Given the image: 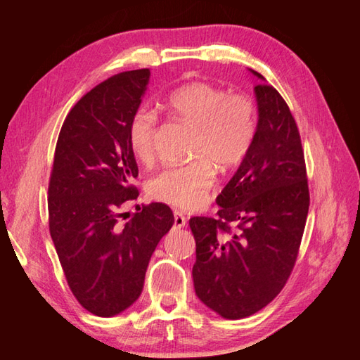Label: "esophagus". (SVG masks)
<instances>
[{
  "instance_id": "34e87169",
  "label": "esophagus",
  "mask_w": 360,
  "mask_h": 360,
  "mask_svg": "<svg viewBox=\"0 0 360 360\" xmlns=\"http://www.w3.org/2000/svg\"><path fill=\"white\" fill-rule=\"evenodd\" d=\"M186 224H187V219L184 217V213L179 210H174V229L186 227Z\"/></svg>"
}]
</instances>
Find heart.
I'll return each instance as SVG.
<instances>
[{
	"label": "heart",
	"instance_id": "b5f03b06",
	"mask_svg": "<svg viewBox=\"0 0 360 360\" xmlns=\"http://www.w3.org/2000/svg\"><path fill=\"white\" fill-rule=\"evenodd\" d=\"M172 117L195 127L188 164L168 167L151 176L147 188L156 200L176 209L193 210L207 201L215 184V170L229 172L248 158L257 137V108L246 93L209 82H192L174 89L164 101ZM158 117L148 108H139L128 122L129 150L142 164L156 156Z\"/></svg>",
	"mask_w": 360,
	"mask_h": 360
}]
</instances>
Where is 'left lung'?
Listing matches in <instances>:
<instances>
[{
  "label": "left lung",
  "mask_w": 360,
  "mask_h": 360,
  "mask_svg": "<svg viewBox=\"0 0 360 360\" xmlns=\"http://www.w3.org/2000/svg\"><path fill=\"white\" fill-rule=\"evenodd\" d=\"M252 72L262 79L254 147L217 198V217L188 223L196 241V295L232 320L255 314L285 288L309 210L295 119L278 91Z\"/></svg>",
  "instance_id": "obj_1"
}]
</instances>
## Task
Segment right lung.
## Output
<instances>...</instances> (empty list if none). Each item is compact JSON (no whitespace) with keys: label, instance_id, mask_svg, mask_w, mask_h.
<instances>
[{"label":"right lung","instance_id":"1","mask_svg":"<svg viewBox=\"0 0 360 360\" xmlns=\"http://www.w3.org/2000/svg\"><path fill=\"white\" fill-rule=\"evenodd\" d=\"M148 79L145 68L98 83L66 116L53 155L49 232L74 297L98 317L139 298L153 252L174 223L168 205L151 202L120 224L122 205L139 196L127 128Z\"/></svg>","mask_w":360,"mask_h":360}]
</instances>
